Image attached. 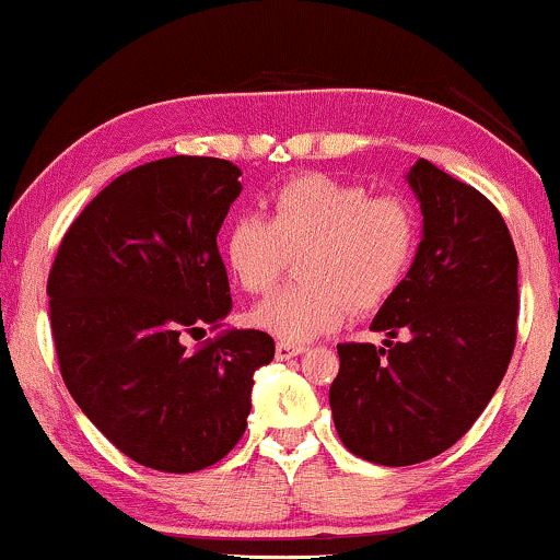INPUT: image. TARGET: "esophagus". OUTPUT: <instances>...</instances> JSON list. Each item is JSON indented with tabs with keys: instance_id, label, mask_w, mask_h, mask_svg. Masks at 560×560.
<instances>
[{
	"instance_id": "34e87169",
	"label": "esophagus",
	"mask_w": 560,
	"mask_h": 560,
	"mask_svg": "<svg viewBox=\"0 0 560 560\" xmlns=\"http://www.w3.org/2000/svg\"><path fill=\"white\" fill-rule=\"evenodd\" d=\"M303 350H306V345H301V342H285V340H280L278 345H275V358H278V361H291V358L301 355Z\"/></svg>"
}]
</instances>
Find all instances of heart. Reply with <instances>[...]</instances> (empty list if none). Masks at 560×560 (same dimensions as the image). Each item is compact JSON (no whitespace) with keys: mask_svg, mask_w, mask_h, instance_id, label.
Here are the masks:
<instances>
[{"mask_svg":"<svg viewBox=\"0 0 560 560\" xmlns=\"http://www.w3.org/2000/svg\"><path fill=\"white\" fill-rule=\"evenodd\" d=\"M418 238L416 207L405 197L306 174L269 197L267 220L244 215L228 225L223 259L246 293L265 295L303 252L301 285L285 288L252 314L265 332L301 342L342 327L355 308L382 306L410 272Z\"/></svg>","mask_w":560,"mask_h":560,"instance_id":"1","label":"heart"}]
</instances>
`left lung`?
Returning a JSON list of instances; mask_svg holds the SVG:
<instances>
[{
	"mask_svg": "<svg viewBox=\"0 0 560 560\" xmlns=\"http://www.w3.org/2000/svg\"><path fill=\"white\" fill-rule=\"evenodd\" d=\"M423 210L416 261L371 329L407 342H340L329 386L337 436L355 457L418 465L470 431L516 342V248L501 212L425 158L407 174Z\"/></svg>",
	"mask_w": 560,
	"mask_h": 560,
	"instance_id": "left-lung-1",
	"label": "left lung"
}]
</instances>
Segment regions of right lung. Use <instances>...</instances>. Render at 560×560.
<instances>
[{
  "label": "right lung",
  "mask_w": 560,
  "mask_h": 560,
  "mask_svg": "<svg viewBox=\"0 0 560 560\" xmlns=\"http://www.w3.org/2000/svg\"><path fill=\"white\" fill-rule=\"evenodd\" d=\"M238 176L202 155L137 165L72 220L48 272L69 395L121 454L161 472L205 470L238 444L254 371L275 358L259 329L185 348L233 306L218 231Z\"/></svg>",
  "instance_id": "add662e5"
}]
</instances>
